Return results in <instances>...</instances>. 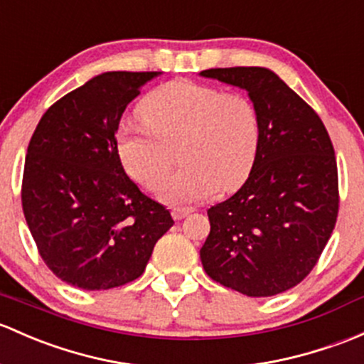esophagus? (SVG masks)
I'll list each match as a JSON object with an SVG mask.
<instances>
[{
  "label": "esophagus",
  "instance_id": "obj_1",
  "mask_svg": "<svg viewBox=\"0 0 364 364\" xmlns=\"http://www.w3.org/2000/svg\"><path fill=\"white\" fill-rule=\"evenodd\" d=\"M193 213V208H176L172 209V216H174V220H183V218H186L188 214Z\"/></svg>",
  "mask_w": 364,
  "mask_h": 364
}]
</instances>
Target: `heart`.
Returning a JSON list of instances; mask_svg holds the SVG:
<instances>
[{
	"label": "heart",
	"mask_w": 364,
	"mask_h": 364,
	"mask_svg": "<svg viewBox=\"0 0 364 364\" xmlns=\"http://www.w3.org/2000/svg\"><path fill=\"white\" fill-rule=\"evenodd\" d=\"M144 127H122L117 150L125 171L155 192L172 167L178 144L183 167L164 185L162 198L183 205L246 181L259 148V117L250 97L211 85L174 80L137 106Z\"/></svg>",
	"instance_id": "heart-1"
}]
</instances>
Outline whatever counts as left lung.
<instances>
[{
    "mask_svg": "<svg viewBox=\"0 0 364 364\" xmlns=\"http://www.w3.org/2000/svg\"><path fill=\"white\" fill-rule=\"evenodd\" d=\"M246 90L259 117V148L246 183L208 209L200 250L211 279L247 296H274L304 281L338 214L333 144L311 106L267 68L200 71Z\"/></svg>",
    "mask_w": 364,
    "mask_h": 364,
    "instance_id": "8db88e82",
    "label": "left lung"
}]
</instances>
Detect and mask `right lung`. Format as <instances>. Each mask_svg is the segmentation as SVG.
Masks as SVG:
<instances>
[{"label": "right lung", "instance_id": "right-lung-1", "mask_svg": "<svg viewBox=\"0 0 364 364\" xmlns=\"http://www.w3.org/2000/svg\"><path fill=\"white\" fill-rule=\"evenodd\" d=\"M159 75L101 73L52 105L31 137L22 209L41 258L66 284L87 291L127 284L174 225L129 178L117 150L125 108Z\"/></svg>", "mask_w": 364, "mask_h": 364}]
</instances>
